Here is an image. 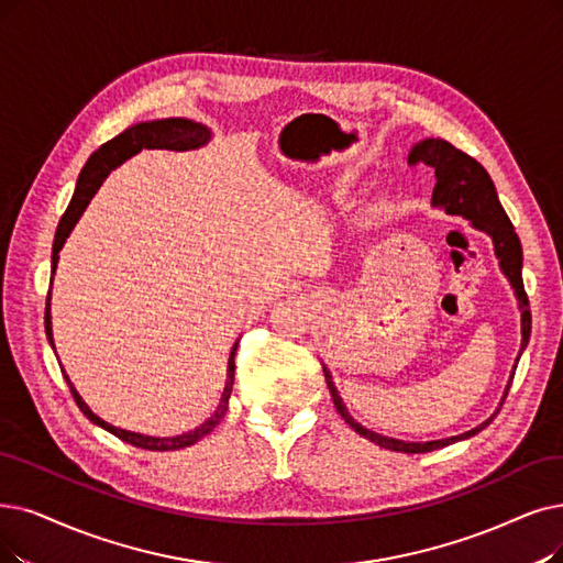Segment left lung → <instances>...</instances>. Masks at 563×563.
<instances>
[{"instance_id":"obj_1","label":"left lung","mask_w":563,"mask_h":563,"mask_svg":"<svg viewBox=\"0 0 563 563\" xmlns=\"http://www.w3.org/2000/svg\"><path fill=\"white\" fill-rule=\"evenodd\" d=\"M409 164H413V166L424 164V166H430L434 170V177H437V185H434V191H432V203L434 206H441L445 212H451V214H462V217L471 219V221H474L476 229L492 235L494 252H497V256H499L504 275L510 279V286L515 288V296H517V300H520V309H522V349H525L527 342H529V334H531V311H529L527 290H525V284H522V244H520V238H517V233L512 229V223H510L506 210L499 203V196H497V189H494L492 177L474 159V156H468L466 152L457 150L455 145H451L448 141H441V139H427V141L418 143L409 154ZM517 360H520V355H517ZM323 374H325V384L330 388L334 407H336V411L342 413L346 424H351L360 437H365L372 443L386 448V451H395V453H430V451H437V448H443L448 443H455L460 439L478 434L494 420V416H497V413H494L487 422H483L481 427H474L471 432H464L462 437L427 441V443L397 441V439L374 434V432L367 430V427L355 422L349 416L344 401H342L340 393H336V388L332 384V376L325 367H323ZM508 390H510V384L504 393V399H506Z\"/></svg>"}]
</instances>
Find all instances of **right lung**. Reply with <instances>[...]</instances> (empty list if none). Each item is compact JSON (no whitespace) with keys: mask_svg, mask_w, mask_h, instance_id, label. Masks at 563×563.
<instances>
[{"mask_svg":"<svg viewBox=\"0 0 563 563\" xmlns=\"http://www.w3.org/2000/svg\"><path fill=\"white\" fill-rule=\"evenodd\" d=\"M208 141H210L208 126L198 124V122H191V120H183V118H170V120H154V122L133 124L126 131H122L120 136L103 143L92 156H89L85 168L80 170V177H78V185H76L71 203H69V208H66V212L59 219V227L55 231V242H53V267H51V273L55 275V267H57V261H59V250L64 246L66 238H69V233L74 231L76 221L80 219L82 210L87 208L89 200H92V196L97 194V189L101 187V183L108 177V173L112 168L120 166L124 159H129V156L139 154L143 147H147V150H194V147L206 145ZM46 334H48L51 346H55L53 344V328H51V294H48V302H46ZM235 353H238V344L233 346L231 357H229L227 388H223V395H221V401H219L217 411L203 424L196 427V430H191V432H187L183 437H170V439L143 437V434L126 432V430H120V427L108 424L106 420H101L99 416H95L92 411H89V407L82 401V397L76 393L69 376H66L64 372L62 374L66 378V384H69V390H71V395H74V399L78 404V409L89 420H92L95 424L103 427L106 432L115 434L118 439H122V441H126L131 445L143 448V451L164 453V451H179V448L194 445L196 441H200L206 434H210L214 427L219 424V420L227 416L229 397H231L233 378H235Z\"/></svg>","mask_w":563,"mask_h":563,"instance_id":"1","label":"right lung"}]
</instances>
